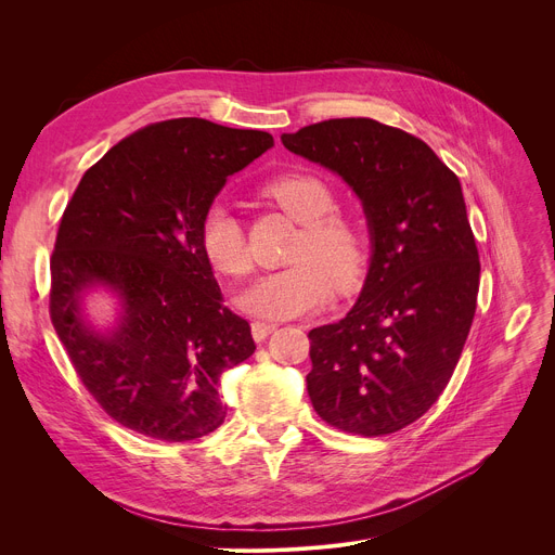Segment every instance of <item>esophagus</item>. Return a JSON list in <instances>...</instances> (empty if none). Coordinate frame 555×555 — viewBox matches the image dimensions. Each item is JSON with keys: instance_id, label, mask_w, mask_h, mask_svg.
I'll list each match as a JSON object with an SVG mask.
<instances>
[{"instance_id": "34e87169", "label": "esophagus", "mask_w": 555, "mask_h": 555, "mask_svg": "<svg viewBox=\"0 0 555 555\" xmlns=\"http://www.w3.org/2000/svg\"><path fill=\"white\" fill-rule=\"evenodd\" d=\"M276 331V324L272 322H254L251 324V335L256 341H262L268 335H272Z\"/></svg>"}]
</instances>
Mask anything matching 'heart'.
<instances>
[{
	"mask_svg": "<svg viewBox=\"0 0 555 555\" xmlns=\"http://www.w3.org/2000/svg\"><path fill=\"white\" fill-rule=\"evenodd\" d=\"M276 207L304 224L289 254L293 266L258 279L241 306L258 317L285 319L317 310L333 287H353L369 268L371 243L364 224L337 211L333 186L312 172H283L262 189ZM199 245L211 266L231 279L251 272V256L238 218L214 202L199 224Z\"/></svg>",
	"mask_w": 555,
	"mask_h": 555,
	"instance_id": "obj_1",
	"label": "heart"
}]
</instances>
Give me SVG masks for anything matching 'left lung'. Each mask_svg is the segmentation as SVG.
<instances>
[{
    "instance_id": "left-lung-1",
    "label": "left lung",
    "mask_w": 555,
    "mask_h": 555,
    "mask_svg": "<svg viewBox=\"0 0 555 555\" xmlns=\"http://www.w3.org/2000/svg\"><path fill=\"white\" fill-rule=\"evenodd\" d=\"M281 141L353 186L373 241L358 304L308 333V396L341 431L393 434L439 400L475 319L481 266L459 178L423 139L362 116Z\"/></svg>"
}]
</instances>
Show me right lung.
<instances>
[{
	"instance_id": "add662e5",
	"label": "right lung",
	"mask_w": 555,
	"mask_h": 555,
	"mask_svg": "<svg viewBox=\"0 0 555 555\" xmlns=\"http://www.w3.org/2000/svg\"><path fill=\"white\" fill-rule=\"evenodd\" d=\"M272 145L268 132L193 116L157 121L112 145L67 202L51 254V324L85 389L119 425L168 443L222 425L220 375L256 344L224 306L199 224L229 175ZM94 282L125 301L107 338L77 312Z\"/></svg>"
}]
</instances>
